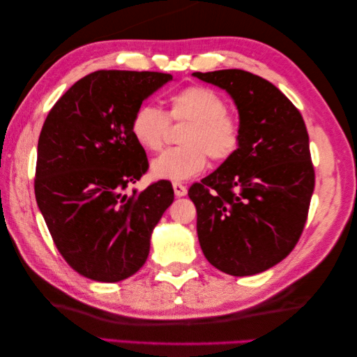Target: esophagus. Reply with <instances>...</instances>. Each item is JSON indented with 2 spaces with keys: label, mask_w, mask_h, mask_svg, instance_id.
<instances>
[{
  "label": "esophagus",
  "mask_w": 357,
  "mask_h": 357,
  "mask_svg": "<svg viewBox=\"0 0 357 357\" xmlns=\"http://www.w3.org/2000/svg\"><path fill=\"white\" fill-rule=\"evenodd\" d=\"M173 192L178 196V198H181V196L187 195V187L181 183H173Z\"/></svg>",
  "instance_id": "esophagus-1"
}]
</instances>
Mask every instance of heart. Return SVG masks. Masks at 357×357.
Masks as SVG:
<instances>
[{
	"instance_id": "heart-1",
	"label": "heart",
	"mask_w": 357,
	"mask_h": 357,
	"mask_svg": "<svg viewBox=\"0 0 357 357\" xmlns=\"http://www.w3.org/2000/svg\"><path fill=\"white\" fill-rule=\"evenodd\" d=\"M169 119L187 123L181 133V147L165 150L151 162V174L158 179L185 181L199 174L213 161H225L238 150L241 119L225 109L224 98L206 86H188L169 98V110L142 104L135 112L130 130L135 141L149 151L161 150Z\"/></svg>"
}]
</instances>
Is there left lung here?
<instances>
[{
    "label": "left lung",
    "instance_id": "1",
    "mask_svg": "<svg viewBox=\"0 0 357 357\" xmlns=\"http://www.w3.org/2000/svg\"><path fill=\"white\" fill-rule=\"evenodd\" d=\"M224 89L238 107V150L188 190L207 261L231 276H252L291 253L304 230L314 169L304 119L264 79L239 69L195 72Z\"/></svg>",
    "mask_w": 357,
    "mask_h": 357
}]
</instances>
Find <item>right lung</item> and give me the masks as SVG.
I'll use <instances>...</instances> for the list:
<instances>
[{"instance_id": "add662e5", "label": "right lung", "mask_w": 357, "mask_h": 357, "mask_svg": "<svg viewBox=\"0 0 357 357\" xmlns=\"http://www.w3.org/2000/svg\"><path fill=\"white\" fill-rule=\"evenodd\" d=\"M169 73L98 70L59 98L38 139L35 198L58 252L79 275L119 282L147 261L173 202L169 181L126 195L149 169L130 124Z\"/></svg>"}]
</instances>
